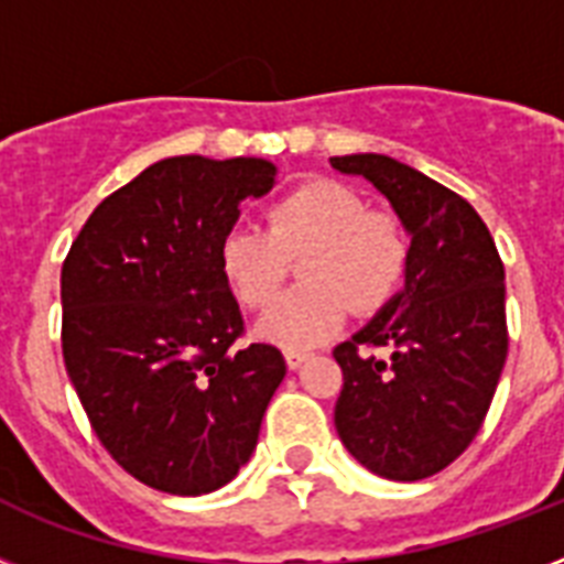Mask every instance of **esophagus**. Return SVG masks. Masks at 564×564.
Wrapping results in <instances>:
<instances>
[{
	"label": "esophagus",
	"instance_id": "esophagus-1",
	"mask_svg": "<svg viewBox=\"0 0 564 564\" xmlns=\"http://www.w3.org/2000/svg\"><path fill=\"white\" fill-rule=\"evenodd\" d=\"M283 357H286V366H290V371H299L301 366L310 360L307 351H286Z\"/></svg>",
	"mask_w": 564,
	"mask_h": 564
}]
</instances>
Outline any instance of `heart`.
I'll use <instances>...</instances> for the list:
<instances>
[{
	"instance_id": "b5f03b06",
	"label": "heart",
	"mask_w": 564,
	"mask_h": 564,
	"mask_svg": "<svg viewBox=\"0 0 564 564\" xmlns=\"http://www.w3.org/2000/svg\"><path fill=\"white\" fill-rule=\"evenodd\" d=\"M299 257L304 283L257 322V334L286 351L325 343L351 307L362 316L386 307L406 274L410 239L339 181H310L269 204L265 230L237 225L219 239L221 278L251 310L272 304Z\"/></svg>"
}]
</instances>
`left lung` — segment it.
I'll return each instance as SVG.
<instances>
[{
	"label": "left lung",
	"instance_id": "obj_1",
	"mask_svg": "<svg viewBox=\"0 0 564 564\" xmlns=\"http://www.w3.org/2000/svg\"><path fill=\"white\" fill-rule=\"evenodd\" d=\"M330 166L369 181L410 237L403 290L336 345V433L377 477L424 480L471 445L498 389L509 345L503 263L471 204L424 172L371 152Z\"/></svg>",
	"mask_w": 564,
	"mask_h": 564
}]
</instances>
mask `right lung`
<instances>
[{"label":"right lung","instance_id":"add662e5","mask_svg":"<svg viewBox=\"0 0 564 564\" xmlns=\"http://www.w3.org/2000/svg\"><path fill=\"white\" fill-rule=\"evenodd\" d=\"M263 158L152 163L90 213L61 269L64 362L108 454L181 498L221 489L251 459L286 362L234 348L242 316L219 239L274 187Z\"/></svg>","mask_w":564,"mask_h":564}]
</instances>
